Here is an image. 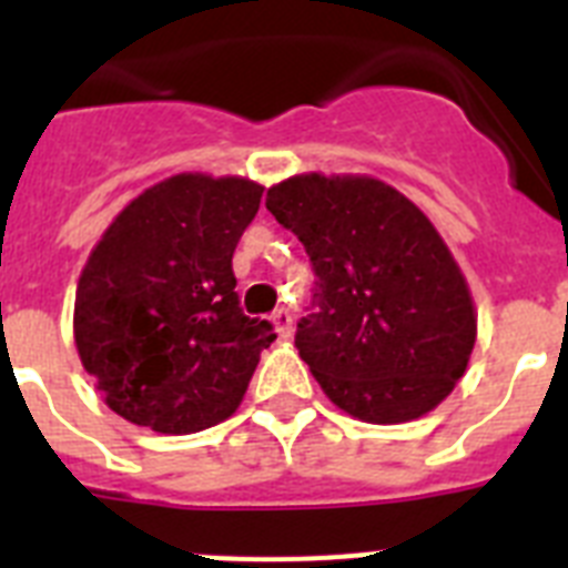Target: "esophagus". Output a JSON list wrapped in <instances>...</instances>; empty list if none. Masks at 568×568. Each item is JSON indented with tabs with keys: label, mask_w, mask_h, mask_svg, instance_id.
I'll use <instances>...</instances> for the list:
<instances>
[{
	"label": "esophagus",
	"mask_w": 568,
	"mask_h": 568,
	"mask_svg": "<svg viewBox=\"0 0 568 568\" xmlns=\"http://www.w3.org/2000/svg\"><path fill=\"white\" fill-rule=\"evenodd\" d=\"M273 324H275V333L278 338H290L293 336V313L287 307H281L273 313Z\"/></svg>",
	"instance_id": "esophagus-1"
}]
</instances>
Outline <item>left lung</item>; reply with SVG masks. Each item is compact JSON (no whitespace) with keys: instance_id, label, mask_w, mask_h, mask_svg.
Wrapping results in <instances>:
<instances>
[{"instance_id":"left-lung-1","label":"left lung","mask_w":568,"mask_h":568,"mask_svg":"<svg viewBox=\"0 0 568 568\" xmlns=\"http://www.w3.org/2000/svg\"><path fill=\"white\" fill-rule=\"evenodd\" d=\"M266 210L316 270L295 347L327 399L371 425L434 410L468 367L477 310L428 215L379 178L322 172L270 186Z\"/></svg>"}]
</instances>
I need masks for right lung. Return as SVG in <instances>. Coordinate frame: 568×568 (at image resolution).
<instances>
[{"mask_svg":"<svg viewBox=\"0 0 568 568\" xmlns=\"http://www.w3.org/2000/svg\"><path fill=\"white\" fill-rule=\"evenodd\" d=\"M250 178L172 174L109 224L77 281L74 344L105 405L158 434L237 410L273 324L237 307L232 252L258 212Z\"/></svg>","mask_w":568,"mask_h":568,"instance_id":"1","label":"right lung"}]
</instances>
